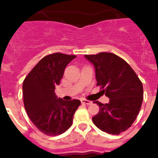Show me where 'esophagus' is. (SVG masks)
<instances>
[{
    "label": "esophagus",
    "instance_id": "esophagus-1",
    "mask_svg": "<svg viewBox=\"0 0 158 158\" xmlns=\"http://www.w3.org/2000/svg\"><path fill=\"white\" fill-rule=\"evenodd\" d=\"M80 101H81L82 103L86 104V105H90V104H92V102L89 101V100H86V99H81Z\"/></svg>",
    "mask_w": 158,
    "mask_h": 158
}]
</instances>
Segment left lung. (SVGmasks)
I'll return each instance as SVG.
<instances>
[{
  "label": "left lung",
  "mask_w": 158,
  "mask_h": 158,
  "mask_svg": "<svg viewBox=\"0 0 158 158\" xmlns=\"http://www.w3.org/2000/svg\"><path fill=\"white\" fill-rule=\"evenodd\" d=\"M95 68L97 85L110 98L101 103L93 122L101 130L110 135H120L132 125L139 115L143 98V84L130 64L116 55L101 52L85 55Z\"/></svg>",
  "instance_id": "left-lung-1"
}]
</instances>
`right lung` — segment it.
<instances>
[{"instance_id": "right-lung-1", "label": "right lung", "mask_w": 158, "mask_h": 158, "mask_svg": "<svg viewBox=\"0 0 158 158\" xmlns=\"http://www.w3.org/2000/svg\"><path fill=\"white\" fill-rule=\"evenodd\" d=\"M75 57L61 53L46 56L23 80V98L26 112L33 125L49 136L65 132L71 126L74 114L81 104L77 99L64 101L57 98L54 92L66 65Z\"/></svg>"}]
</instances>
